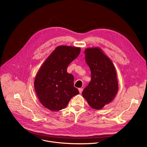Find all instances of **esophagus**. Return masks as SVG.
<instances>
[{
    "label": "esophagus",
    "instance_id": "34e87169",
    "mask_svg": "<svg viewBox=\"0 0 147 147\" xmlns=\"http://www.w3.org/2000/svg\"><path fill=\"white\" fill-rule=\"evenodd\" d=\"M78 90H79L80 93H82V91H83V88H80Z\"/></svg>",
    "mask_w": 147,
    "mask_h": 147
}]
</instances>
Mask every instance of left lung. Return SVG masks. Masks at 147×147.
<instances>
[{
	"mask_svg": "<svg viewBox=\"0 0 147 147\" xmlns=\"http://www.w3.org/2000/svg\"><path fill=\"white\" fill-rule=\"evenodd\" d=\"M85 53L91 80L83 90L82 95L91 107L100 110L111 102L117 93L116 70L112 61L100 49L88 48Z\"/></svg>",
	"mask_w": 147,
	"mask_h": 147,
	"instance_id": "obj_1",
	"label": "left lung"
}]
</instances>
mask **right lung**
<instances>
[{
	"instance_id": "obj_1",
	"label": "right lung",
	"mask_w": 147,
	"mask_h": 147,
	"mask_svg": "<svg viewBox=\"0 0 147 147\" xmlns=\"http://www.w3.org/2000/svg\"><path fill=\"white\" fill-rule=\"evenodd\" d=\"M80 52V48L59 46L37 72L35 91L41 103L48 109L52 111L63 109L71 98L79 94L74 86V77L67 72V68Z\"/></svg>"
}]
</instances>
